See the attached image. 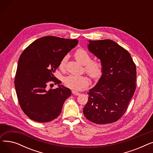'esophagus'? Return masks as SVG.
Returning a JSON list of instances; mask_svg holds the SVG:
<instances>
[{
  "instance_id": "obj_1",
  "label": "esophagus",
  "mask_w": 153,
  "mask_h": 153,
  "mask_svg": "<svg viewBox=\"0 0 153 153\" xmlns=\"http://www.w3.org/2000/svg\"><path fill=\"white\" fill-rule=\"evenodd\" d=\"M72 93L75 95H79L80 94V93L78 92L77 91H72Z\"/></svg>"
}]
</instances>
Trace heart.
Returning <instances> with one entry per match:
<instances>
[{
	"mask_svg": "<svg viewBox=\"0 0 153 153\" xmlns=\"http://www.w3.org/2000/svg\"><path fill=\"white\" fill-rule=\"evenodd\" d=\"M76 59L84 66L86 73L93 79L100 78L103 73V64L97 60H92L91 54L83 48H79L74 53ZM68 55L64 56L59 62V68L64 69L68 61ZM90 80L86 76L69 75L64 77L63 83L70 89L81 91L89 85Z\"/></svg>",
	"mask_w": 153,
	"mask_h": 153,
	"instance_id": "1",
	"label": "heart"
}]
</instances>
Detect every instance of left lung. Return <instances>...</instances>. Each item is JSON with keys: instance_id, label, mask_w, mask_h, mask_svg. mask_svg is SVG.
Segmentation results:
<instances>
[{"instance_id": "left-lung-1", "label": "left lung", "mask_w": 153, "mask_h": 153, "mask_svg": "<svg viewBox=\"0 0 153 153\" xmlns=\"http://www.w3.org/2000/svg\"><path fill=\"white\" fill-rule=\"evenodd\" d=\"M88 48L100 59L103 74L87 92L83 109L85 118L96 124L114 123L126 112L136 89V68L129 52L110 39L89 40Z\"/></svg>"}]
</instances>
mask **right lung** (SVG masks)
I'll return each instance as SVG.
<instances>
[{
    "instance_id": "right-lung-1",
    "label": "right lung",
    "mask_w": 153,
    "mask_h": 153,
    "mask_svg": "<svg viewBox=\"0 0 153 153\" xmlns=\"http://www.w3.org/2000/svg\"><path fill=\"white\" fill-rule=\"evenodd\" d=\"M76 39L54 36L40 38L23 51L19 59L15 87L20 106L25 114L36 122H49L61 114L63 103L71 95L68 88L59 85L54 73L61 59L78 43Z\"/></svg>"
}]
</instances>
